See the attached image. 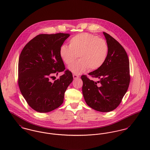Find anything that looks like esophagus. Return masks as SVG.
Wrapping results in <instances>:
<instances>
[{"instance_id":"1","label":"esophagus","mask_w":150,"mask_h":150,"mask_svg":"<svg viewBox=\"0 0 150 150\" xmlns=\"http://www.w3.org/2000/svg\"><path fill=\"white\" fill-rule=\"evenodd\" d=\"M73 78H74V79H78V78H80V76L79 75H78L74 74V75H73Z\"/></svg>"}]
</instances>
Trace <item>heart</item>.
<instances>
[{"label":"heart","mask_w":150,"mask_h":150,"mask_svg":"<svg viewBox=\"0 0 150 150\" xmlns=\"http://www.w3.org/2000/svg\"><path fill=\"white\" fill-rule=\"evenodd\" d=\"M108 46L105 40L87 33L73 37L69 46L63 45L60 47V55L67 64L74 62L78 55L80 59L69 67L74 74H80L88 70H95L100 68L105 62Z\"/></svg>","instance_id":"1"}]
</instances>
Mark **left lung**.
Returning <instances> with one entry per match:
<instances>
[{
    "instance_id": "8db88e82",
    "label": "left lung",
    "mask_w": 150,
    "mask_h": 150,
    "mask_svg": "<svg viewBox=\"0 0 150 150\" xmlns=\"http://www.w3.org/2000/svg\"><path fill=\"white\" fill-rule=\"evenodd\" d=\"M108 46V54L103 65L88 75L96 78L94 81L86 75L81 78L86 103L101 112L113 110L120 105L130 83L129 60L122 46L114 38L103 32Z\"/></svg>"
}]
</instances>
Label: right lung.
Masks as SVG:
<instances>
[{
  "mask_svg": "<svg viewBox=\"0 0 150 150\" xmlns=\"http://www.w3.org/2000/svg\"><path fill=\"white\" fill-rule=\"evenodd\" d=\"M69 33L41 34L30 40L20 54L18 64V84L28 105L40 113L51 112L61 105L64 92L73 80L66 70L53 83V74L65 70L60 47Z\"/></svg>",
  "mask_w": 150,
  "mask_h": 150,
  "instance_id": "1",
  "label": "right lung"
}]
</instances>
